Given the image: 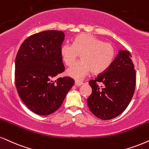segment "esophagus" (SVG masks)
<instances>
[{"label":"esophagus","mask_w":149,"mask_h":149,"mask_svg":"<svg viewBox=\"0 0 149 149\" xmlns=\"http://www.w3.org/2000/svg\"><path fill=\"white\" fill-rule=\"evenodd\" d=\"M83 84V82L79 81H74V85L76 86H80Z\"/></svg>","instance_id":"34e87169"}]
</instances>
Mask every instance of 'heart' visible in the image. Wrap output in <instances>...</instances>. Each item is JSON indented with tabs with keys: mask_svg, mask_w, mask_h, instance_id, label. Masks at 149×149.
<instances>
[{
	"mask_svg": "<svg viewBox=\"0 0 149 149\" xmlns=\"http://www.w3.org/2000/svg\"><path fill=\"white\" fill-rule=\"evenodd\" d=\"M60 54L67 65H71L81 54V61L73 64L66 71L68 76L79 80L91 71L95 74L106 71L113 62L115 50L111 43L82 33L75 37L73 44L63 43L61 46Z\"/></svg>",
	"mask_w": 149,
	"mask_h": 149,
	"instance_id": "b5f03b06",
	"label": "heart"
}]
</instances>
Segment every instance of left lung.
<instances>
[{
  "label": "left lung",
  "mask_w": 149,
  "mask_h": 149,
  "mask_svg": "<svg viewBox=\"0 0 149 149\" xmlns=\"http://www.w3.org/2000/svg\"><path fill=\"white\" fill-rule=\"evenodd\" d=\"M104 84L100 87L98 83ZM136 76L131 54L127 50L118 54L106 71L91 80L92 93L87 99L89 109L103 120L115 118L131 102L135 91Z\"/></svg>",
  "instance_id": "8db88e82"
}]
</instances>
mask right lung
I'll return each instance as SVG.
<instances>
[{"label": "right lung", "instance_id": "obj_1", "mask_svg": "<svg viewBox=\"0 0 149 149\" xmlns=\"http://www.w3.org/2000/svg\"><path fill=\"white\" fill-rule=\"evenodd\" d=\"M65 34L47 30L27 38L15 61L16 90L25 106L38 115L57 111L74 84L70 77L52 79L65 70L60 48Z\"/></svg>", "mask_w": 149, "mask_h": 149}]
</instances>
